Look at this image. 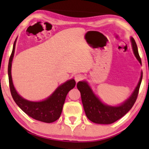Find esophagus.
<instances>
[{
	"mask_svg": "<svg viewBox=\"0 0 149 149\" xmlns=\"http://www.w3.org/2000/svg\"><path fill=\"white\" fill-rule=\"evenodd\" d=\"M83 75L81 74H77L74 76V79L75 81H76V82H79V81H81L83 79Z\"/></svg>",
	"mask_w": 149,
	"mask_h": 149,
	"instance_id": "esophagus-1",
	"label": "esophagus"
}]
</instances>
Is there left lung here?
<instances>
[{"label": "left lung", "mask_w": 149, "mask_h": 149, "mask_svg": "<svg viewBox=\"0 0 149 149\" xmlns=\"http://www.w3.org/2000/svg\"><path fill=\"white\" fill-rule=\"evenodd\" d=\"M134 56L142 65L141 59L138 54L137 45L134 38H130ZM142 72L140 80L131 95L118 106H110L103 103L93 93L88 83L85 81H79L77 87L81 93L83 109L85 115L91 121L98 124H111L123 117L133 107L137 99L138 91L142 82Z\"/></svg>", "instance_id": "left-lung-1"}]
</instances>
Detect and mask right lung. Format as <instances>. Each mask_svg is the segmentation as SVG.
<instances>
[{
	"label": "right lung",
	"instance_id": "obj_1",
	"mask_svg": "<svg viewBox=\"0 0 149 149\" xmlns=\"http://www.w3.org/2000/svg\"><path fill=\"white\" fill-rule=\"evenodd\" d=\"M16 41L17 38L13 43V50L8 65L9 87L12 97L18 107L30 117L45 123L56 121L60 117L67 94L69 91L74 88L76 82L73 79L66 81L57 87L52 95L42 101L33 102L24 99L19 95L14 87L11 77L12 61L15 53Z\"/></svg>",
	"mask_w": 149,
	"mask_h": 149
}]
</instances>
